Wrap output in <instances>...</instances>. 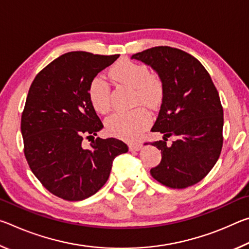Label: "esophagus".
Wrapping results in <instances>:
<instances>
[{
  "instance_id": "1",
  "label": "esophagus",
  "mask_w": 249,
  "mask_h": 249,
  "mask_svg": "<svg viewBox=\"0 0 249 249\" xmlns=\"http://www.w3.org/2000/svg\"><path fill=\"white\" fill-rule=\"evenodd\" d=\"M142 142H130V144H128V148L130 151H138L142 149Z\"/></svg>"
}]
</instances>
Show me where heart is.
<instances>
[{
  "instance_id": "b5f03b06",
  "label": "heart",
  "mask_w": 249,
  "mask_h": 249,
  "mask_svg": "<svg viewBox=\"0 0 249 249\" xmlns=\"http://www.w3.org/2000/svg\"><path fill=\"white\" fill-rule=\"evenodd\" d=\"M116 82L135 89L136 102L148 107L157 104L162 96L161 80L149 74L144 65L132 60H121L109 71ZM89 99L95 111L107 113L111 107V90L103 75H96L89 86ZM151 117L144 107L130 111H117L108 117L107 128L109 134L125 141H135L150 124Z\"/></svg>"
}]
</instances>
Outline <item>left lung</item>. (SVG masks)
Instances as JSON below:
<instances>
[{"instance_id": "8db88e82", "label": "left lung", "mask_w": 249, "mask_h": 249, "mask_svg": "<svg viewBox=\"0 0 249 249\" xmlns=\"http://www.w3.org/2000/svg\"><path fill=\"white\" fill-rule=\"evenodd\" d=\"M132 59L151 67L163 89L151 128L163 134V141L151 142L161 150V161L150 175L172 189L197 183L216 163L223 145V107L212 79L197 59L168 46L137 53ZM170 136L177 140L167 146Z\"/></svg>"}]
</instances>
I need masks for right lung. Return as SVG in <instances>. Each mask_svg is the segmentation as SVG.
<instances>
[{
  "mask_svg": "<svg viewBox=\"0 0 249 249\" xmlns=\"http://www.w3.org/2000/svg\"><path fill=\"white\" fill-rule=\"evenodd\" d=\"M120 54L71 52L54 59L34 79L20 121L25 157L33 174L53 195L81 201L108 179L113 160L128 147L98 137L103 124L89 99L92 79ZM84 137L92 138L89 150Z\"/></svg>",
  "mask_w": 249,
  "mask_h": 249,
  "instance_id": "add662e5",
  "label": "right lung"
}]
</instances>
